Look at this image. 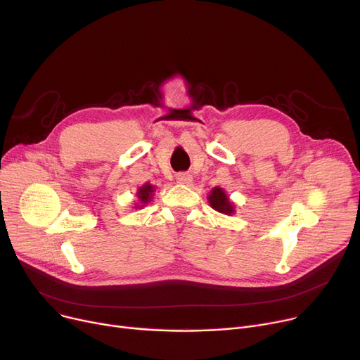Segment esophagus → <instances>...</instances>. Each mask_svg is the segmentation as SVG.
<instances>
[{"label": "esophagus", "mask_w": 360, "mask_h": 360, "mask_svg": "<svg viewBox=\"0 0 360 360\" xmlns=\"http://www.w3.org/2000/svg\"><path fill=\"white\" fill-rule=\"evenodd\" d=\"M176 181H178L179 184H190V182L193 181V176H191L190 174H186V172H179V174L176 175Z\"/></svg>", "instance_id": "1"}]
</instances>
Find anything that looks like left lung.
Wrapping results in <instances>:
<instances>
[{"label":"left lung","instance_id":"left-lung-1","mask_svg":"<svg viewBox=\"0 0 360 360\" xmlns=\"http://www.w3.org/2000/svg\"><path fill=\"white\" fill-rule=\"evenodd\" d=\"M207 198H209L210 205L213 207L216 212L223 213V214H228V216L235 213V204L229 200L228 194H226L224 190H221V188L214 186L213 190L210 191V195L207 197Z\"/></svg>","mask_w":360,"mask_h":360}]
</instances>
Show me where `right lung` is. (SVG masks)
I'll return each mask as SVG.
<instances>
[{
	"label": "right lung",
	"instance_id": "obj_1",
	"mask_svg": "<svg viewBox=\"0 0 360 360\" xmlns=\"http://www.w3.org/2000/svg\"><path fill=\"white\" fill-rule=\"evenodd\" d=\"M153 193H155V186L150 185L148 182L144 184L143 186H140V190L137 193V198H139L140 204H136V209L144 207L151 200V197H153Z\"/></svg>",
	"mask_w": 360,
	"mask_h": 360
}]
</instances>
